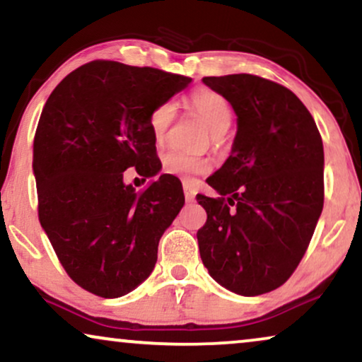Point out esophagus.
<instances>
[{
  "mask_svg": "<svg viewBox=\"0 0 362 362\" xmlns=\"http://www.w3.org/2000/svg\"><path fill=\"white\" fill-rule=\"evenodd\" d=\"M182 189H185V197H186V202H194L196 199V191L194 187H192L189 182H182Z\"/></svg>",
  "mask_w": 362,
  "mask_h": 362,
  "instance_id": "esophagus-1",
  "label": "esophagus"
}]
</instances>
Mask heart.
Returning a JSON list of instances; mask_svg holds the SVG:
<instances>
[{"label": "heart", "instance_id": "obj_1", "mask_svg": "<svg viewBox=\"0 0 362 362\" xmlns=\"http://www.w3.org/2000/svg\"><path fill=\"white\" fill-rule=\"evenodd\" d=\"M189 105L202 120L206 122V125L209 127L212 140L217 141L219 136L224 135L227 128L230 127L232 120V112L229 107V102L219 93L212 90H197L191 95ZM176 107L173 102H165L161 105H158L155 110L151 112L150 120V132L153 140L158 145L165 141L170 130L173 120H175ZM212 170V160L209 156L202 155H189V153L171 150L163 156V171L166 175L180 177V180L191 181L194 176L206 175Z\"/></svg>", "mask_w": 362, "mask_h": 362}]
</instances>
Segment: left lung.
Segmentation results:
<instances>
[{
	"label": "left lung",
	"mask_w": 362,
	"mask_h": 362,
	"mask_svg": "<svg viewBox=\"0 0 362 362\" xmlns=\"http://www.w3.org/2000/svg\"><path fill=\"white\" fill-rule=\"evenodd\" d=\"M237 117L230 155L197 194L201 260L221 286L242 296L279 288L298 267L325 201L323 141L288 88L250 74L204 77Z\"/></svg>",
	"instance_id": "obj_1"
}]
</instances>
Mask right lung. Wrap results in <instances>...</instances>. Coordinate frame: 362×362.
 <instances>
[{
    "label": "right lung",
    "instance_id": "obj_1",
    "mask_svg": "<svg viewBox=\"0 0 362 362\" xmlns=\"http://www.w3.org/2000/svg\"><path fill=\"white\" fill-rule=\"evenodd\" d=\"M191 82L93 61L69 74L42 108L33 155L39 221L69 276L93 295L118 298L141 285L185 206L177 177L161 175L136 191L123 171L160 173L148 120Z\"/></svg>",
    "mask_w": 362,
    "mask_h": 362
}]
</instances>
